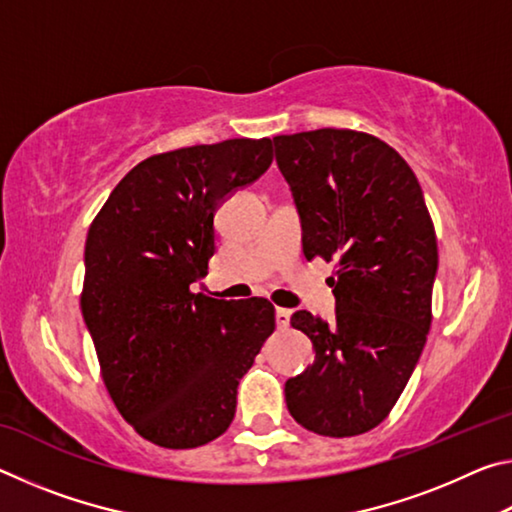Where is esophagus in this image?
<instances>
[{
	"instance_id": "1",
	"label": "esophagus",
	"mask_w": 512,
	"mask_h": 512,
	"mask_svg": "<svg viewBox=\"0 0 512 512\" xmlns=\"http://www.w3.org/2000/svg\"><path fill=\"white\" fill-rule=\"evenodd\" d=\"M275 323L280 329H287L291 323V311L289 309H275Z\"/></svg>"
}]
</instances>
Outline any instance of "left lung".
Listing matches in <instances>:
<instances>
[{"label":"left lung","mask_w":512,"mask_h":512,"mask_svg":"<svg viewBox=\"0 0 512 512\" xmlns=\"http://www.w3.org/2000/svg\"><path fill=\"white\" fill-rule=\"evenodd\" d=\"M273 144L305 257L336 262L334 323L291 316L316 359L284 384L287 409L318 436H359L388 418L427 343L436 230L415 173L379 137L318 128Z\"/></svg>","instance_id":"8db88e82"}]
</instances>
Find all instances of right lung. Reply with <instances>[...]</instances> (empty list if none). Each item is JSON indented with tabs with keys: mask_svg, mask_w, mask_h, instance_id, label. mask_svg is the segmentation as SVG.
I'll return each mask as SVG.
<instances>
[{
	"mask_svg": "<svg viewBox=\"0 0 512 512\" xmlns=\"http://www.w3.org/2000/svg\"><path fill=\"white\" fill-rule=\"evenodd\" d=\"M273 142L151 155L119 180L85 241L81 311L117 411L153 445L194 449L230 427L239 379L275 329L266 298L192 293L214 255V212L271 167Z\"/></svg>",
	"mask_w": 512,
	"mask_h": 512,
	"instance_id": "add662e5",
	"label": "right lung"
}]
</instances>
